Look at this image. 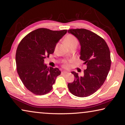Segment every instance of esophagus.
Listing matches in <instances>:
<instances>
[{"instance_id": "esophagus-1", "label": "esophagus", "mask_w": 125, "mask_h": 125, "mask_svg": "<svg viewBox=\"0 0 125 125\" xmlns=\"http://www.w3.org/2000/svg\"><path fill=\"white\" fill-rule=\"evenodd\" d=\"M68 73L66 71H62V74H68Z\"/></svg>"}]
</instances>
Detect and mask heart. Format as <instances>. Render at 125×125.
Instances as JSON below:
<instances>
[{"label": "heart", "instance_id": "b5f03b06", "mask_svg": "<svg viewBox=\"0 0 125 125\" xmlns=\"http://www.w3.org/2000/svg\"><path fill=\"white\" fill-rule=\"evenodd\" d=\"M65 42L66 45L68 46H69L73 44L77 43L78 44V41L77 39L73 36L72 35H68L67 36L65 39ZM72 62V61H69V62H67V61H64L63 63V66L65 68H68L70 67V63Z\"/></svg>", "mask_w": 125, "mask_h": 125}]
</instances>
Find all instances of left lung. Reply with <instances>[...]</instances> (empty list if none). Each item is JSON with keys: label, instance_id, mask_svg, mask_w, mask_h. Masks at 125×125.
<instances>
[{"label": "left lung", "instance_id": "left-lung-1", "mask_svg": "<svg viewBox=\"0 0 125 125\" xmlns=\"http://www.w3.org/2000/svg\"><path fill=\"white\" fill-rule=\"evenodd\" d=\"M68 32L78 39L80 46L79 58L86 66L82 77L72 72L74 80L68 84V87L76 96H90L102 86L107 77L111 67L110 52L105 40L88 30L70 29Z\"/></svg>", "mask_w": 125, "mask_h": 125}]
</instances>
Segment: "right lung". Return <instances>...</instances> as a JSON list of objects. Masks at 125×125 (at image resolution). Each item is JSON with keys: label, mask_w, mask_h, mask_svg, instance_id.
<instances>
[{"label": "right lung", "mask_w": 125, "mask_h": 125, "mask_svg": "<svg viewBox=\"0 0 125 125\" xmlns=\"http://www.w3.org/2000/svg\"><path fill=\"white\" fill-rule=\"evenodd\" d=\"M67 30L52 31L41 28L32 31L23 39L16 53L17 72L27 89L36 95L46 94L52 89L61 72L50 67L45 59L53 53L57 43Z\"/></svg>", "instance_id": "1"}]
</instances>
